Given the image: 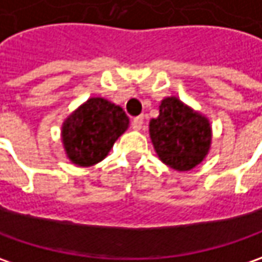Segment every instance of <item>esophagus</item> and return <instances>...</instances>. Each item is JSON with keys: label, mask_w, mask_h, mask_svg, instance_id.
Returning a JSON list of instances; mask_svg holds the SVG:
<instances>
[{"label": "esophagus", "mask_w": 262, "mask_h": 262, "mask_svg": "<svg viewBox=\"0 0 262 262\" xmlns=\"http://www.w3.org/2000/svg\"><path fill=\"white\" fill-rule=\"evenodd\" d=\"M142 126H143V116H138V117H135V119L132 120V127H133L135 130H140Z\"/></svg>", "instance_id": "obj_1"}]
</instances>
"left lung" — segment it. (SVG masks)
Wrapping results in <instances>:
<instances>
[{
    "mask_svg": "<svg viewBox=\"0 0 262 262\" xmlns=\"http://www.w3.org/2000/svg\"><path fill=\"white\" fill-rule=\"evenodd\" d=\"M149 135L159 159L178 171L199 165L212 142L209 120L176 97L161 101L159 116L149 122Z\"/></svg>",
    "mask_w": 262,
    "mask_h": 262,
    "instance_id": "1",
    "label": "left lung"
}]
</instances>
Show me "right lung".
<instances>
[{"instance_id":"add662e5","label":"right lung","mask_w":262,"mask_h":262,"mask_svg":"<svg viewBox=\"0 0 262 262\" xmlns=\"http://www.w3.org/2000/svg\"><path fill=\"white\" fill-rule=\"evenodd\" d=\"M127 126L129 119L122 107L100 97L90 98L62 126L68 158L79 167L103 161Z\"/></svg>"}]
</instances>
